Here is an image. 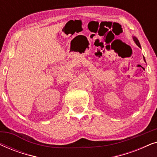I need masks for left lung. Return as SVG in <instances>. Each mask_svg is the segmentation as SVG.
Listing matches in <instances>:
<instances>
[{
  "instance_id": "8db88e82",
  "label": "left lung",
  "mask_w": 157,
  "mask_h": 157,
  "mask_svg": "<svg viewBox=\"0 0 157 157\" xmlns=\"http://www.w3.org/2000/svg\"><path fill=\"white\" fill-rule=\"evenodd\" d=\"M133 40H134V41L135 42V44H136L137 46H138L139 47H140L141 48V45H140V43H139L138 38H137L136 36H133ZM144 61L146 62V60H145V58L144 56Z\"/></svg>"
}]
</instances>
